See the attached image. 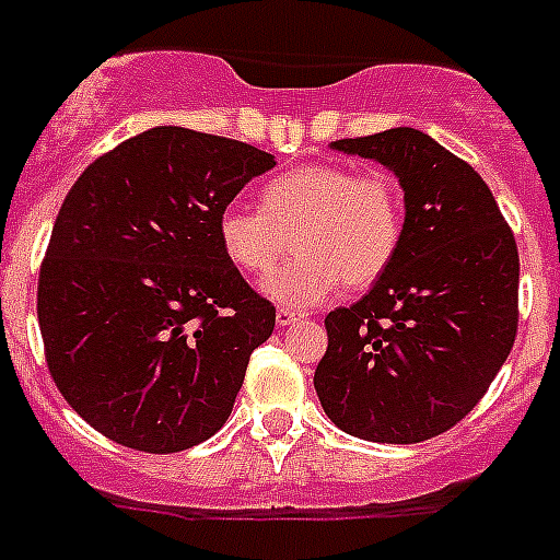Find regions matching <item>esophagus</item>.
I'll list each match as a JSON object with an SVG mask.
<instances>
[{"instance_id": "34e87169", "label": "esophagus", "mask_w": 560, "mask_h": 560, "mask_svg": "<svg viewBox=\"0 0 560 560\" xmlns=\"http://www.w3.org/2000/svg\"><path fill=\"white\" fill-rule=\"evenodd\" d=\"M302 318H304L302 310H293V307L276 310V324H279V327H290V324H299Z\"/></svg>"}]
</instances>
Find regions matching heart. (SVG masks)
Returning a JSON list of instances; mask_svg holds the SVG:
<instances>
[{
  "label": "heart",
  "instance_id": "1",
  "mask_svg": "<svg viewBox=\"0 0 560 560\" xmlns=\"http://www.w3.org/2000/svg\"><path fill=\"white\" fill-rule=\"evenodd\" d=\"M228 261L267 272L288 250L295 256L261 281L267 299L310 307L341 281L368 288L393 265L404 236V201L387 173H355L345 164H304L261 187V210L228 205L215 219Z\"/></svg>",
  "mask_w": 560,
  "mask_h": 560
}]
</instances>
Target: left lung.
<instances>
[{
    "label": "left lung",
    "instance_id": "obj_1",
    "mask_svg": "<svg viewBox=\"0 0 560 560\" xmlns=\"http://www.w3.org/2000/svg\"><path fill=\"white\" fill-rule=\"evenodd\" d=\"M396 173L404 236L352 307L324 318L313 384L338 430L378 444L447 432L483 398L518 330V247L490 187L421 130L330 144Z\"/></svg>",
    "mask_w": 560,
    "mask_h": 560
}]
</instances>
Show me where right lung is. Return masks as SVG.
<instances>
[{
    "instance_id": "1",
    "label": "right lung",
    "mask_w": 560,
    "mask_h": 560,
    "mask_svg": "<svg viewBox=\"0 0 560 560\" xmlns=\"http://www.w3.org/2000/svg\"><path fill=\"white\" fill-rule=\"evenodd\" d=\"M270 167L253 144L167 125L116 144L70 187L36 313L59 393L116 444L178 453L233 412L276 307L228 261L215 219Z\"/></svg>"
}]
</instances>
